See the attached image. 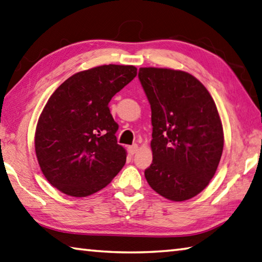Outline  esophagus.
<instances>
[{"mask_svg":"<svg viewBox=\"0 0 262 262\" xmlns=\"http://www.w3.org/2000/svg\"><path fill=\"white\" fill-rule=\"evenodd\" d=\"M138 149H139V146H138V145H132V146H129V152H130V154H136V152L138 151Z\"/></svg>","mask_w":262,"mask_h":262,"instance_id":"1","label":"esophagus"}]
</instances>
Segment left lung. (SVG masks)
Listing matches in <instances>:
<instances>
[{
    "label": "left lung",
    "mask_w": 262,
    "mask_h": 262,
    "mask_svg": "<svg viewBox=\"0 0 262 262\" xmlns=\"http://www.w3.org/2000/svg\"><path fill=\"white\" fill-rule=\"evenodd\" d=\"M139 80L151 108L152 163L146 180L174 202L199 195L223 155L224 129L213 98L191 74L141 67Z\"/></svg>",
    "instance_id": "left-lung-1"
}]
</instances>
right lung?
Listing matches in <instances>:
<instances>
[{"mask_svg": "<svg viewBox=\"0 0 262 262\" xmlns=\"http://www.w3.org/2000/svg\"><path fill=\"white\" fill-rule=\"evenodd\" d=\"M137 76L131 65H103L78 72L57 88L35 130L42 173L63 194L85 197L110 184L126 161L117 144L111 99Z\"/></svg>", "mask_w": 262, "mask_h": 262, "instance_id": "add662e5", "label": "right lung"}]
</instances>
